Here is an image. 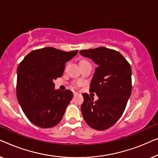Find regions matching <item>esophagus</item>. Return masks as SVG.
I'll return each mask as SVG.
<instances>
[{
  "label": "esophagus",
  "mask_w": 158,
  "mask_h": 158,
  "mask_svg": "<svg viewBox=\"0 0 158 158\" xmlns=\"http://www.w3.org/2000/svg\"><path fill=\"white\" fill-rule=\"evenodd\" d=\"M77 95H78V94H77V92L73 91V96H77Z\"/></svg>",
  "instance_id": "34e87169"
}]
</instances>
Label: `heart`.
<instances>
[{"instance_id":"heart-1","label":"heart","mask_w":158,"mask_h":158,"mask_svg":"<svg viewBox=\"0 0 158 158\" xmlns=\"http://www.w3.org/2000/svg\"><path fill=\"white\" fill-rule=\"evenodd\" d=\"M85 62H88L87 61V60H81V64L85 63ZM81 82H77V83H75V87H77V86L81 85Z\"/></svg>"}]
</instances>
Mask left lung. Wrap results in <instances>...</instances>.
I'll return each instance as SVG.
<instances>
[{
    "mask_svg": "<svg viewBox=\"0 0 158 158\" xmlns=\"http://www.w3.org/2000/svg\"><path fill=\"white\" fill-rule=\"evenodd\" d=\"M81 55L89 57L98 65L90 85V91L98 99L83 94L81 105L83 118L88 126L99 131L110 128L124 113L131 93V68L118 51L98 47L83 49Z\"/></svg>",
    "mask_w": 158,
    "mask_h": 158,
    "instance_id": "left-lung-1",
    "label": "left lung"
}]
</instances>
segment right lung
Returning <instances> with one entry per match:
<instances>
[{"mask_svg": "<svg viewBox=\"0 0 158 158\" xmlns=\"http://www.w3.org/2000/svg\"><path fill=\"white\" fill-rule=\"evenodd\" d=\"M77 52L44 47L31 51L19 64L17 99L28 119L36 126L51 128L62 120L73 95L70 90H55L53 81L62 76L65 63Z\"/></svg>", "mask_w": 158, "mask_h": 158, "instance_id": "add662e5", "label": "right lung"}]
</instances>
